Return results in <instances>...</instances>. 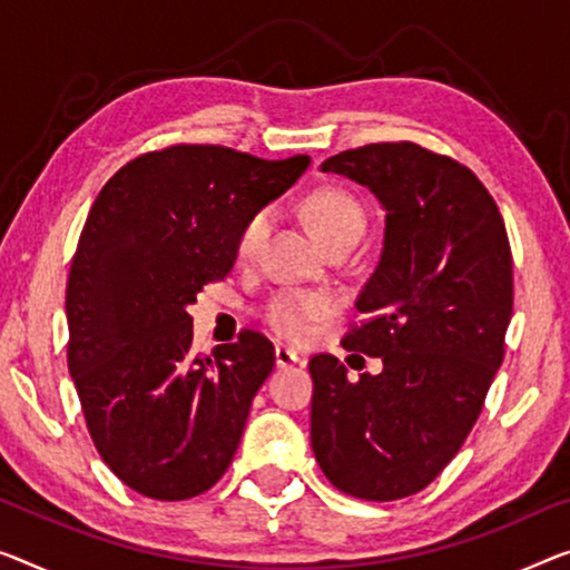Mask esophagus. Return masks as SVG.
<instances>
[{
	"mask_svg": "<svg viewBox=\"0 0 570 570\" xmlns=\"http://www.w3.org/2000/svg\"><path fill=\"white\" fill-rule=\"evenodd\" d=\"M296 363H302V358L294 351H288V347H284V345L276 347V366L278 368H292V366H296Z\"/></svg>",
	"mask_w": 570,
	"mask_h": 570,
	"instance_id": "34e87169",
	"label": "esophagus"
}]
</instances>
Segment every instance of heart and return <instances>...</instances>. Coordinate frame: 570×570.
<instances>
[{
	"instance_id": "heart-1",
	"label": "heart",
	"mask_w": 570,
	"mask_h": 570,
	"mask_svg": "<svg viewBox=\"0 0 570 570\" xmlns=\"http://www.w3.org/2000/svg\"><path fill=\"white\" fill-rule=\"evenodd\" d=\"M302 212L327 248L340 243H358L368 225L366 207L343 186H320V189H314L302 202ZM274 223L276 209L271 204L253 209L243 219L235 237L237 258H256ZM333 309L335 299L327 292H320V288H284V292L268 296L261 314L278 337L288 340V343H304V340L312 337L314 327L333 314Z\"/></svg>"
}]
</instances>
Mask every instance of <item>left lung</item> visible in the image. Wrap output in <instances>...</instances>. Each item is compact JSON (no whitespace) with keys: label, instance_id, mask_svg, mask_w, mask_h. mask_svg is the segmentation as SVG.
<instances>
[{"label":"left lung","instance_id":"left-lung-1","mask_svg":"<svg viewBox=\"0 0 570 570\" xmlns=\"http://www.w3.org/2000/svg\"><path fill=\"white\" fill-rule=\"evenodd\" d=\"M343 174L386 209L384 250L340 340L384 361L347 379L335 355L309 361L312 450L335 489L394 502L443 473L483 410L512 320V248L494 197L469 166L417 142L337 153Z\"/></svg>","mask_w":570,"mask_h":570}]
</instances>
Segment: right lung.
<instances>
[{
    "mask_svg": "<svg viewBox=\"0 0 570 570\" xmlns=\"http://www.w3.org/2000/svg\"><path fill=\"white\" fill-rule=\"evenodd\" d=\"M307 166L176 142L125 164L91 204L66 284L68 371L101 461L138 494L184 502L233 463L274 343L243 330L194 355L186 307L233 271L243 219Z\"/></svg>",
    "mask_w": 570,
    "mask_h": 570,
    "instance_id": "add662e5",
    "label": "right lung"
}]
</instances>
